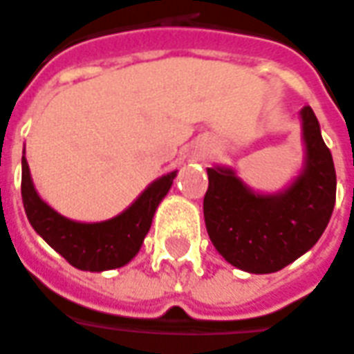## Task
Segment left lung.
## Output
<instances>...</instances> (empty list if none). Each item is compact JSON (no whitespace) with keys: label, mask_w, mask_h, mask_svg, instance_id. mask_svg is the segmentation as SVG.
<instances>
[{"label":"left lung","mask_w":354,"mask_h":354,"mask_svg":"<svg viewBox=\"0 0 354 354\" xmlns=\"http://www.w3.org/2000/svg\"><path fill=\"white\" fill-rule=\"evenodd\" d=\"M304 161L279 193L250 189L232 167L207 169L204 221L213 247L230 266L254 274L277 273L314 247L336 202V171L317 118L301 109Z\"/></svg>","instance_id":"left-lung-1"}]
</instances>
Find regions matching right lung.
<instances>
[{
    "instance_id": "obj_1",
    "label": "right lung",
    "mask_w": 354,
    "mask_h": 354,
    "mask_svg": "<svg viewBox=\"0 0 354 354\" xmlns=\"http://www.w3.org/2000/svg\"><path fill=\"white\" fill-rule=\"evenodd\" d=\"M26 153V150H24ZM178 171L153 180L117 217L100 223H80L46 204L33 185L26 156H21V201L35 232L70 266L102 273L133 260L147 237L156 209L165 198Z\"/></svg>"
}]
</instances>
